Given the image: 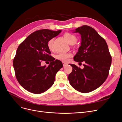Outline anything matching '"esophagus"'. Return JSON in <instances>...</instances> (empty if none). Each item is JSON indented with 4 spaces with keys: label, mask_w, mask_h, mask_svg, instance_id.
Instances as JSON below:
<instances>
[{
    "label": "esophagus",
    "mask_w": 122,
    "mask_h": 122,
    "mask_svg": "<svg viewBox=\"0 0 122 122\" xmlns=\"http://www.w3.org/2000/svg\"><path fill=\"white\" fill-rule=\"evenodd\" d=\"M67 65H68V64H67V63H66L65 62H63V66H66Z\"/></svg>",
    "instance_id": "esophagus-1"
}]
</instances>
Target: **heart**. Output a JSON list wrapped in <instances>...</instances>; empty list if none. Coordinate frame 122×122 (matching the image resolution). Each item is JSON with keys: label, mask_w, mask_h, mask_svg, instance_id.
<instances>
[{"label": "heart", "mask_w": 122, "mask_h": 122, "mask_svg": "<svg viewBox=\"0 0 122 122\" xmlns=\"http://www.w3.org/2000/svg\"><path fill=\"white\" fill-rule=\"evenodd\" d=\"M64 37L70 44L73 43H76L77 41L76 37L70 33H65L64 35ZM54 41V38H53L49 39L48 41L47 45H48V48L50 50H52L53 49ZM71 56L72 54L71 53H59L56 56V58L57 59L61 60L63 62H67L68 61L69 58L71 57Z\"/></svg>", "instance_id": "1"}]
</instances>
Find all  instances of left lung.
I'll list each match as a JSON object with an SVG mask.
<instances>
[{
    "mask_svg": "<svg viewBox=\"0 0 122 122\" xmlns=\"http://www.w3.org/2000/svg\"><path fill=\"white\" fill-rule=\"evenodd\" d=\"M73 32L81 35V43L74 60L84 68L70 64L73 68L68 80L71 86L81 93H89L101 86L106 80L112 62L106 42L94 28L83 25Z\"/></svg>",
    "mask_w": 122,
    "mask_h": 122,
    "instance_id": "1",
    "label": "left lung"
}]
</instances>
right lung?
<instances>
[{
  "label": "right lung",
  "mask_w": 122,
  "mask_h": 122,
  "mask_svg": "<svg viewBox=\"0 0 122 122\" xmlns=\"http://www.w3.org/2000/svg\"><path fill=\"white\" fill-rule=\"evenodd\" d=\"M61 32L49 29L36 31L30 34L17 49L13 59L15 76L26 90L34 94L45 92L53 85L57 72L63 67L61 61L50 54L47 45L49 39ZM50 61L48 66H42V61Z\"/></svg>",
  "instance_id": "obj_1"
}]
</instances>
